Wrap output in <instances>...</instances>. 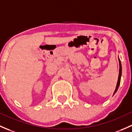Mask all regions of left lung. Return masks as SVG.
Returning a JSON list of instances; mask_svg holds the SVG:
<instances>
[{"instance_id":"8db88e82","label":"left lung","mask_w":132,"mask_h":132,"mask_svg":"<svg viewBox=\"0 0 132 132\" xmlns=\"http://www.w3.org/2000/svg\"><path fill=\"white\" fill-rule=\"evenodd\" d=\"M118 61H119V65H120V70H119V75H118V81H117V84H116V88H115V90L113 93V95L116 94V92H117L118 89L119 88V86H120V81H121V74H122V67H121V61H120V59H119L118 57Z\"/></svg>"}]
</instances>
